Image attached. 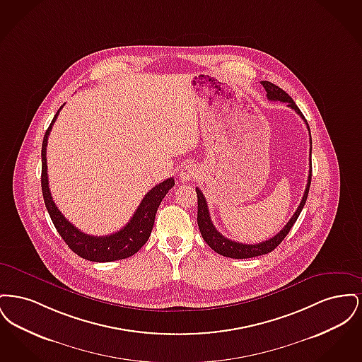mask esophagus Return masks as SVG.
I'll return each instance as SVG.
<instances>
[{"mask_svg":"<svg viewBox=\"0 0 362 362\" xmlns=\"http://www.w3.org/2000/svg\"><path fill=\"white\" fill-rule=\"evenodd\" d=\"M197 168L192 165V164H186L182 170H180V173H179V176H180V180H183V182H189L191 179H194L195 176H197Z\"/></svg>","mask_w":362,"mask_h":362,"instance_id":"esophagus-1","label":"esophagus"}]
</instances>
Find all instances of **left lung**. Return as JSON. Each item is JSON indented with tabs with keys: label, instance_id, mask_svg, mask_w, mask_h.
Returning a JSON list of instances; mask_svg holds the SVG:
<instances>
[{
	"label": "left lung",
	"instance_id": "obj_1",
	"mask_svg": "<svg viewBox=\"0 0 362 362\" xmlns=\"http://www.w3.org/2000/svg\"><path fill=\"white\" fill-rule=\"evenodd\" d=\"M263 88L266 89L267 92V99L272 100V102H282V103L288 104V107H291L292 110H294L303 119L305 122L307 127H308V132H310V126L305 121L304 115L301 114L300 108L296 105V103L293 102L292 98L284 90L281 89L279 86H276V84H272L269 81H262L260 83ZM310 153L312 155V138H310ZM310 179H312V161H310V173H308V183H307V187L304 191V195H303V199L300 202V205L297 207V210L294 211V214L292 216V218L288 221V224L285 225L278 233H276L274 238L269 239V240L262 241V243H257V244H243L239 241H232L229 239L224 238L217 229L216 226L211 223V218H210V214H209V209H207L206 199L202 194L201 189H195L197 191V197H198V217H197V221H198V226H199V230H201V235L204 238V240L206 241L207 245L214 250L217 254L226 257V258L233 259H247V258H255L259 255H264V254H269L272 252L276 245L281 244V241L284 240L286 238V235L289 233V230L292 229L293 224L296 223V220L298 218L303 207L307 202V197H308V192H310Z\"/></svg>",
	"mask_w": 362,
	"mask_h": 362
}]
</instances>
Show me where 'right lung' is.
I'll return each instance as SVG.
<instances>
[{
  "label": "right lung",
  "mask_w": 362,
  "mask_h": 362,
  "mask_svg": "<svg viewBox=\"0 0 362 362\" xmlns=\"http://www.w3.org/2000/svg\"><path fill=\"white\" fill-rule=\"evenodd\" d=\"M61 108L54 115L42 144V192L45 205L52 217V224L61 235V238L68 244L70 250L83 259L90 262H112L129 258L138 252L139 248L149 239L155 224L157 209L160 206L163 198L167 195V192L175 186V180L173 177H168L151 189L141 201L130 221L124 225L121 230L107 236H90L83 233L74 225L70 224L64 217V214L58 210V207L55 206L52 192L49 189L46 146L52 124L57 119Z\"/></svg>",
  "instance_id": "obj_1"
}]
</instances>
